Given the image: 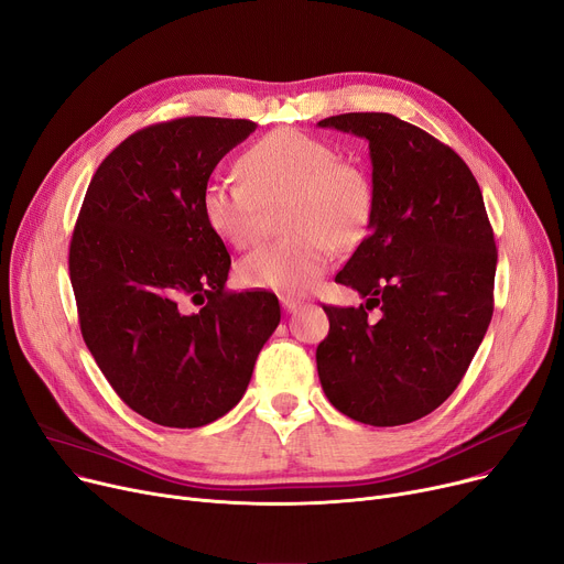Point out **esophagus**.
<instances>
[{
  "instance_id": "34e87169",
  "label": "esophagus",
  "mask_w": 564,
  "mask_h": 564,
  "mask_svg": "<svg viewBox=\"0 0 564 564\" xmlns=\"http://www.w3.org/2000/svg\"><path fill=\"white\" fill-rule=\"evenodd\" d=\"M281 306H283L288 313H294V311H297V308L302 306V302L294 300V297H281Z\"/></svg>"
}]
</instances>
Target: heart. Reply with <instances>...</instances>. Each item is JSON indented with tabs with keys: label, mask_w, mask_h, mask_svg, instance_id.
Returning a JSON list of instances; mask_svg holds the SVG:
<instances>
[{
	"label": "heart",
	"mask_w": 564,
	"mask_h": 564,
	"mask_svg": "<svg viewBox=\"0 0 564 564\" xmlns=\"http://www.w3.org/2000/svg\"><path fill=\"white\" fill-rule=\"evenodd\" d=\"M242 181L210 177L200 213L221 242L247 249L260 240L267 213L285 205L281 242L262 245L235 267L251 290L297 294L317 283L334 249L359 245L372 215L368 175L317 137L281 128L253 141L240 158Z\"/></svg>",
	"instance_id": "1"
}]
</instances>
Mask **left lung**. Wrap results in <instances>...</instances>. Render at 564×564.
<instances>
[{
  "label": "left lung",
  "instance_id": "1",
  "mask_svg": "<svg viewBox=\"0 0 564 564\" xmlns=\"http://www.w3.org/2000/svg\"><path fill=\"white\" fill-rule=\"evenodd\" d=\"M317 126L364 137L372 160L370 232L336 274L366 304L324 306L317 375L345 416L406 425L453 395L487 334L494 228L466 162L425 130L379 111ZM372 307L382 311L377 323L367 319Z\"/></svg>",
  "mask_w": 564,
  "mask_h": 564
}]
</instances>
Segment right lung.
Wrapping results in <instances>:
<instances>
[{
    "label": "right lung",
    "instance_id": "obj_1",
    "mask_svg": "<svg viewBox=\"0 0 564 564\" xmlns=\"http://www.w3.org/2000/svg\"><path fill=\"white\" fill-rule=\"evenodd\" d=\"M253 130L185 116L130 134L94 173L73 230L84 343L116 395L164 427L228 413L281 322L276 294L226 290L230 256L200 213L203 185Z\"/></svg>",
    "mask_w": 564,
    "mask_h": 564
}]
</instances>
